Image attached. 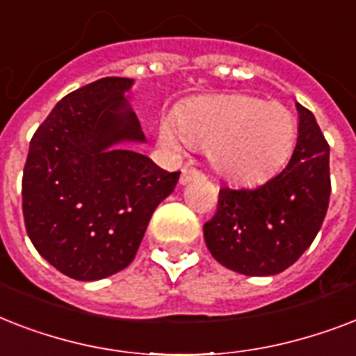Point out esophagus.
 Instances as JSON below:
<instances>
[{
	"label": "esophagus",
	"instance_id": "obj_1",
	"mask_svg": "<svg viewBox=\"0 0 356 356\" xmlns=\"http://www.w3.org/2000/svg\"><path fill=\"white\" fill-rule=\"evenodd\" d=\"M200 175H201L200 170H195V168H183V172H181V179H179V181H181V184H186V183H190L192 179L200 177Z\"/></svg>",
	"mask_w": 356,
	"mask_h": 356
}]
</instances>
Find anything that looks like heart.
Segmentation results:
<instances>
[{
	"mask_svg": "<svg viewBox=\"0 0 356 356\" xmlns=\"http://www.w3.org/2000/svg\"><path fill=\"white\" fill-rule=\"evenodd\" d=\"M161 144L183 153L209 145L212 166L234 181L254 183L286 161L296 140V120L284 105L243 94L200 96L177 108L159 127Z\"/></svg>",
	"mask_w": 356,
	"mask_h": 356,
	"instance_id": "b5f03b06",
	"label": "heart"
}]
</instances>
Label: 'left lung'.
Returning a JSON list of instances; mask_svg holds the SVG:
<instances>
[{
	"label": "left lung",
	"instance_id": "1",
	"mask_svg": "<svg viewBox=\"0 0 356 356\" xmlns=\"http://www.w3.org/2000/svg\"><path fill=\"white\" fill-rule=\"evenodd\" d=\"M296 107L298 142L282 172L254 188H220L216 214L203 225L212 257L242 275H275L290 268L325 220L329 144L314 114Z\"/></svg>",
	"mask_w": 356,
	"mask_h": 356
}]
</instances>
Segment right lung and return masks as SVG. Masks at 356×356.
I'll use <instances>...</instances> for the list:
<instances>
[{
	"mask_svg": "<svg viewBox=\"0 0 356 356\" xmlns=\"http://www.w3.org/2000/svg\"><path fill=\"white\" fill-rule=\"evenodd\" d=\"M103 77L53 107L29 144L24 222L36 251L60 273L97 281L133 262L151 214L181 172H166L123 144L145 142L125 92Z\"/></svg>",
	"mask_w": 356,
	"mask_h": 356,
	"instance_id": "1",
	"label": "right lung"
}]
</instances>
